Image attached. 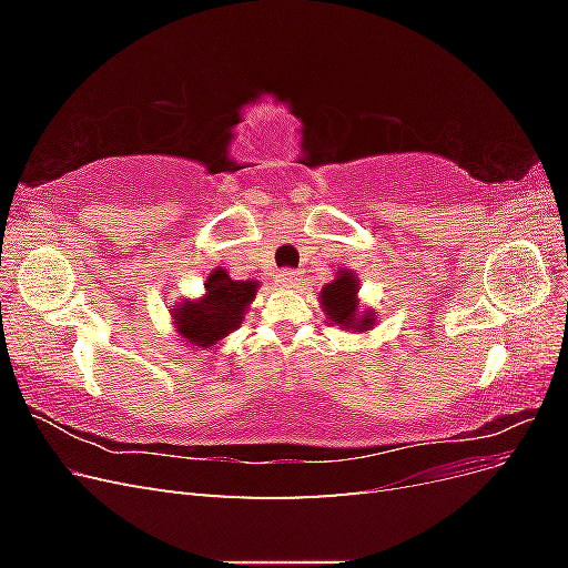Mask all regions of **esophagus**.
<instances>
[{"label":"esophagus","mask_w":568,"mask_h":568,"mask_svg":"<svg viewBox=\"0 0 568 568\" xmlns=\"http://www.w3.org/2000/svg\"><path fill=\"white\" fill-rule=\"evenodd\" d=\"M277 282H280L282 286H286V288H294V286L301 284V274H298L296 270H282V272L277 274Z\"/></svg>","instance_id":"esophagus-1"}]
</instances>
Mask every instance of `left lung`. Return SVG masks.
Returning a JSON list of instances; mask_svg holds the SVG:
<instances>
[{
  "label": "left lung",
  "instance_id": "left-lung-1",
  "mask_svg": "<svg viewBox=\"0 0 568 568\" xmlns=\"http://www.w3.org/2000/svg\"><path fill=\"white\" fill-rule=\"evenodd\" d=\"M320 305L329 324L343 332L367 334L376 326L374 307H363L359 303V277L348 267H341L336 280L322 286Z\"/></svg>",
  "mask_w": 568,
  "mask_h": 568
}]
</instances>
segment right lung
Segmentation results:
<instances>
[{
    "label": "right lung",
    "mask_w": 568,
    "mask_h": 568,
    "mask_svg": "<svg viewBox=\"0 0 568 568\" xmlns=\"http://www.w3.org/2000/svg\"><path fill=\"white\" fill-rule=\"evenodd\" d=\"M261 282L232 280L227 270H213L203 284V296L170 307V320L180 343L189 348L215 351L244 322Z\"/></svg>",
    "instance_id": "right-lung-1"
}]
</instances>
